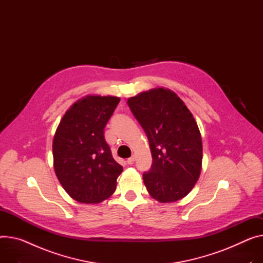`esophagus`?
Returning a JSON list of instances; mask_svg holds the SVG:
<instances>
[{
	"label": "esophagus",
	"instance_id": "1",
	"mask_svg": "<svg viewBox=\"0 0 263 263\" xmlns=\"http://www.w3.org/2000/svg\"><path fill=\"white\" fill-rule=\"evenodd\" d=\"M134 161H135V156H132L130 158L127 159V163H128V164H133Z\"/></svg>",
	"mask_w": 263,
	"mask_h": 263
}]
</instances>
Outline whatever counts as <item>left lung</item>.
I'll use <instances>...</instances> for the list:
<instances>
[{
	"instance_id": "1",
	"label": "left lung",
	"mask_w": 263,
	"mask_h": 263,
	"mask_svg": "<svg viewBox=\"0 0 263 263\" xmlns=\"http://www.w3.org/2000/svg\"><path fill=\"white\" fill-rule=\"evenodd\" d=\"M127 104L148 138L153 163L143 174L147 192L162 203L185 197L202 165V140L192 112L164 88L141 92Z\"/></svg>"
}]
</instances>
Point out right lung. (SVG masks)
<instances>
[{"mask_svg":"<svg viewBox=\"0 0 263 263\" xmlns=\"http://www.w3.org/2000/svg\"><path fill=\"white\" fill-rule=\"evenodd\" d=\"M120 102L88 96L63 116L52 142L53 167L66 193L81 203H98L116 191L123 167L111 156L104 128Z\"/></svg>","mask_w":263,"mask_h":263,"instance_id":"1","label":"right lung"}]
</instances>
